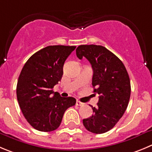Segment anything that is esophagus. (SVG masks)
I'll use <instances>...</instances> for the list:
<instances>
[{
  "label": "esophagus",
  "mask_w": 152,
  "mask_h": 152,
  "mask_svg": "<svg viewBox=\"0 0 152 152\" xmlns=\"http://www.w3.org/2000/svg\"><path fill=\"white\" fill-rule=\"evenodd\" d=\"M76 104L77 105V106H84V103H82V102H80V101H79V100H76Z\"/></svg>",
  "instance_id": "1"
}]
</instances>
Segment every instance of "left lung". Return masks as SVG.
I'll return each mask as SVG.
<instances>
[{"instance_id": "obj_1", "label": "left lung", "mask_w": 152, "mask_h": 152, "mask_svg": "<svg viewBox=\"0 0 152 152\" xmlns=\"http://www.w3.org/2000/svg\"><path fill=\"white\" fill-rule=\"evenodd\" d=\"M76 52L79 59L85 57L91 64L94 92L99 94L97 106H91L93 114L83 119V124L91 133L103 134L114 127L128 106V73L122 61L104 46L81 45Z\"/></svg>"}]
</instances>
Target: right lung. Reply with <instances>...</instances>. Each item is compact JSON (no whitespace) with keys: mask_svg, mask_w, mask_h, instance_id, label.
<instances>
[{"mask_svg":"<svg viewBox=\"0 0 152 152\" xmlns=\"http://www.w3.org/2000/svg\"><path fill=\"white\" fill-rule=\"evenodd\" d=\"M75 49L49 46L34 54L22 68L17 83V100L28 122L36 130H56L64 112L76 104L74 97H61L53 91L61 79L65 61Z\"/></svg>","mask_w":152,"mask_h":152,"instance_id":"1","label":"right lung"}]
</instances>
